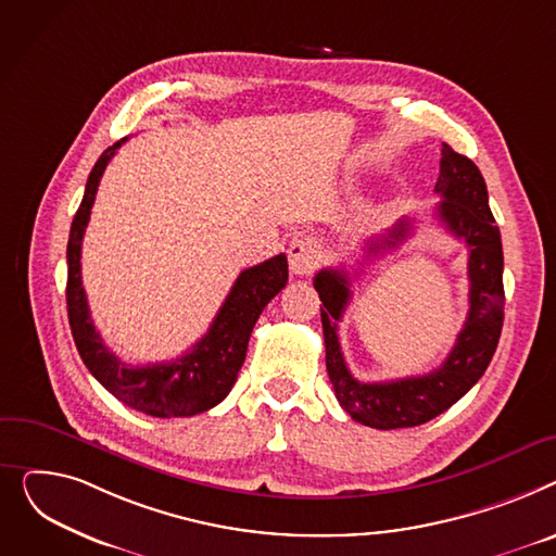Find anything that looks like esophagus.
<instances>
[{
	"instance_id": "1",
	"label": "esophagus",
	"mask_w": 556,
	"mask_h": 556,
	"mask_svg": "<svg viewBox=\"0 0 556 556\" xmlns=\"http://www.w3.org/2000/svg\"><path fill=\"white\" fill-rule=\"evenodd\" d=\"M287 253H289V269L296 276L314 274L323 257L318 244L309 238H296L289 244Z\"/></svg>"
}]
</instances>
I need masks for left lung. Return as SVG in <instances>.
I'll return each instance as SVG.
<instances>
[{
  "label": "left lung",
  "instance_id": "left-lung-1",
  "mask_svg": "<svg viewBox=\"0 0 556 556\" xmlns=\"http://www.w3.org/2000/svg\"><path fill=\"white\" fill-rule=\"evenodd\" d=\"M435 192L442 202L438 219L469 249V314L453 350L429 375L397 381L364 383L352 377L339 343V320L350 303V276L343 269H320L314 276L318 291L325 366L341 408L358 424L381 431L419 427L465 397L484 375L503 330V244L489 208L486 184L476 163L442 143ZM410 219H402L379 240H368L366 253L395 249L410 236Z\"/></svg>",
  "mask_w": 556,
  "mask_h": 556
}]
</instances>
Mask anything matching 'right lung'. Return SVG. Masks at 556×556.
Instances as JSON below:
<instances>
[{
	"mask_svg": "<svg viewBox=\"0 0 556 556\" xmlns=\"http://www.w3.org/2000/svg\"><path fill=\"white\" fill-rule=\"evenodd\" d=\"M127 139L108 148L89 173L80 208L72 222L67 244V312L78 354L87 370L125 406L152 417H190L217 406L238 379L253 325L267 303L287 285V257L274 255L244 269L208 332L186 354L166 364L129 366L103 343L89 314L80 276V247L98 184L110 159Z\"/></svg>",
	"mask_w": 556,
	"mask_h": 556,
	"instance_id": "add662e5",
	"label": "right lung"
}]
</instances>
